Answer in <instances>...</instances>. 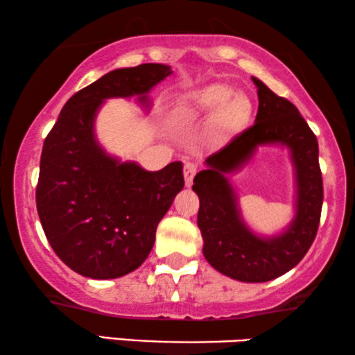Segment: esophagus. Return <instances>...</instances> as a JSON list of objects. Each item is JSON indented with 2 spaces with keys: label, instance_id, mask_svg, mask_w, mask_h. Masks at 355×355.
I'll use <instances>...</instances> for the list:
<instances>
[{
  "label": "esophagus",
  "instance_id": "obj_1",
  "mask_svg": "<svg viewBox=\"0 0 355 355\" xmlns=\"http://www.w3.org/2000/svg\"><path fill=\"white\" fill-rule=\"evenodd\" d=\"M196 173H198V166L193 164V162H186L184 164V181H186L187 187L193 184V179H194Z\"/></svg>",
  "mask_w": 355,
  "mask_h": 355
}]
</instances>
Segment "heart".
Masks as SVG:
<instances>
[{
	"mask_svg": "<svg viewBox=\"0 0 355 355\" xmlns=\"http://www.w3.org/2000/svg\"><path fill=\"white\" fill-rule=\"evenodd\" d=\"M252 104L243 93H236L227 85H209L196 91L186 101L179 103L174 110V118L179 121H194L216 114L220 129L232 131L248 123Z\"/></svg>",
	"mask_w": 355,
	"mask_h": 355,
	"instance_id": "1",
	"label": "heart"
}]
</instances>
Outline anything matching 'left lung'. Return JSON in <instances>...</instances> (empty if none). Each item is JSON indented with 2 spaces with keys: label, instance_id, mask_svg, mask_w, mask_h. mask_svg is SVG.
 I'll list each match as a JSON object with an SVG mask.
<instances>
[{
  "label": "left lung",
  "instance_id": "obj_1",
  "mask_svg": "<svg viewBox=\"0 0 355 355\" xmlns=\"http://www.w3.org/2000/svg\"><path fill=\"white\" fill-rule=\"evenodd\" d=\"M252 81L259 98L256 121L207 157V168L196 174L193 191L199 196L198 226L206 261L236 281L268 282L297 266L309 251L318 234L324 189L318 137L293 103L272 93L261 79ZM261 145L289 148L296 178L295 218L284 232L268 238L243 223L227 176L242 168Z\"/></svg>",
  "mask_w": 355,
  "mask_h": 355
}]
</instances>
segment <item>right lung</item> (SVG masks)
<instances>
[{"label":"right lung","instance_id":"1","mask_svg":"<svg viewBox=\"0 0 355 355\" xmlns=\"http://www.w3.org/2000/svg\"><path fill=\"white\" fill-rule=\"evenodd\" d=\"M173 73L146 62L110 71L71 96L41 153L36 207L53 251L74 272L116 279L139 268L156 227L184 187L179 161L146 171L99 146L94 121L110 98H132L149 107L148 93Z\"/></svg>","mask_w":355,"mask_h":355}]
</instances>
